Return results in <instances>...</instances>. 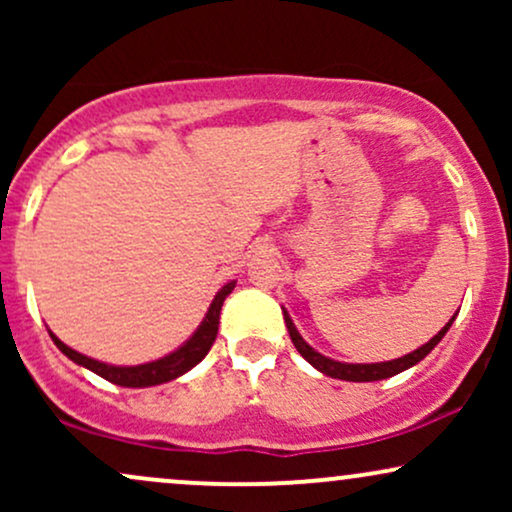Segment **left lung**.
<instances>
[{
    "label": "left lung",
    "mask_w": 512,
    "mask_h": 512,
    "mask_svg": "<svg viewBox=\"0 0 512 512\" xmlns=\"http://www.w3.org/2000/svg\"><path fill=\"white\" fill-rule=\"evenodd\" d=\"M281 313H284L286 327H289V337H291L293 346H296V349H298V354H301L305 361L310 363V366L320 370V373L330 375V378H337V380H349V383H373V380H385V378H392V375L402 373V370L416 366V363L424 361V358L431 354L433 349H436L440 339L445 337V332L450 330L452 320H455V317H457V313L452 315L448 325H445L443 330L436 334V337L428 339L424 346H419V349H414L407 356L392 358V361H383V363H344V361H334V358L322 356L320 351H315L313 346H310L301 337V332L296 330V325H293L289 310L281 308Z\"/></svg>",
    "instance_id": "left-lung-1"
}]
</instances>
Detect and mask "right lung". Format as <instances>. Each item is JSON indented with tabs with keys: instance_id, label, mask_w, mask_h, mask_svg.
I'll return each mask as SVG.
<instances>
[{
	"instance_id": "add662e5",
	"label": "right lung",
	"mask_w": 512,
	"mask_h": 512,
	"mask_svg": "<svg viewBox=\"0 0 512 512\" xmlns=\"http://www.w3.org/2000/svg\"><path fill=\"white\" fill-rule=\"evenodd\" d=\"M233 289H236V281H228L226 286H221L219 293L214 296V301H211L207 315H204V320L199 322L195 334H192V337L187 339L185 344L178 346L175 351H170V354H166V356L156 358V361L139 363V366H113V363L96 361V358L84 356V354H79V351H74L72 346H67L62 342V339H57L50 330L48 332H50L52 342H55V346L62 351L64 356L72 358L76 366L88 368L91 373L101 375V378L108 380V383H115V385H122V387L163 385V383H170V380L180 378V375H185L187 370L195 368L197 363L209 354L211 344H214V339H216V332H219L221 305Z\"/></svg>"
}]
</instances>
